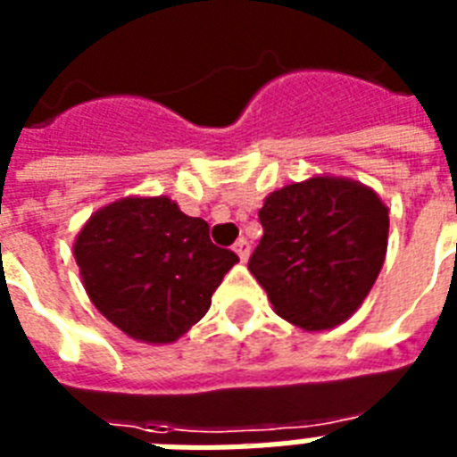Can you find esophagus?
Masks as SVG:
<instances>
[{"label": "esophagus", "instance_id": "1", "mask_svg": "<svg viewBox=\"0 0 457 457\" xmlns=\"http://www.w3.org/2000/svg\"><path fill=\"white\" fill-rule=\"evenodd\" d=\"M235 251H237V256L242 258V261H246V258H249V253H251V244H249V239H237V244H235Z\"/></svg>", "mask_w": 457, "mask_h": 457}]
</instances>
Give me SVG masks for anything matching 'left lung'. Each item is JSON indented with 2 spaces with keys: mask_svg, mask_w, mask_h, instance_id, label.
<instances>
[{
  "mask_svg": "<svg viewBox=\"0 0 457 457\" xmlns=\"http://www.w3.org/2000/svg\"><path fill=\"white\" fill-rule=\"evenodd\" d=\"M263 239L251 275L279 318L308 332L351 318L384 265L389 211L372 189L341 178L282 187L258 211Z\"/></svg>",
  "mask_w": 457,
  "mask_h": 457,
  "instance_id": "obj_1",
  "label": "left lung"
}]
</instances>
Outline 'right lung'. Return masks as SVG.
Returning <instances> with one entry per match:
<instances>
[{"mask_svg": "<svg viewBox=\"0 0 457 457\" xmlns=\"http://www.w3.org/2000/svg\"><path fill=\"white\" fill-rule=\"evenodd\" d=\"M89 299L128 337L170 344L206 315L225 272L239 261L165 196L123 199L89 218L75 242Z\"/></svg>", "mask_w": 457, "mask_h": 457, "instance_id": "1", "label": "right lung"}]
</instances>
